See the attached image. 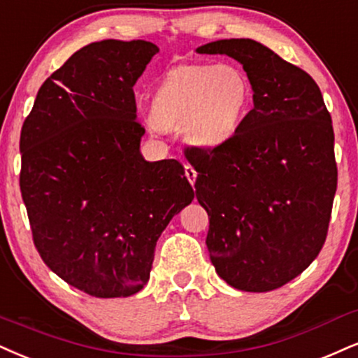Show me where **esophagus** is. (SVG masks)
I'll return each instance as SVG.
<instances>
[{"instance_id":"obj_1","label":"esophagus","mask_w":358,"mask_h":358,"mask_svg":"<svg viewBox=\"0 0 358 358\" xmlns=\"http://www.w3.org/2000/svg\"><path fill=\"white\" fill-rule=\"evenodd\" d=\"M184 172H186V178H187L189 182H191V186H194V184H196V178H197L196 169H194L192 166L187 164L186 167H184Z\"/></svg>"}]
</instances>
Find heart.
<instances>
[{
	"label": "heart",
	"mask_w": 358,
	"mask_h": 358,
	"mask_svg": "<svg viewBox=\"0 0 358 358\" xmlns=\"http://www.w3.org/2000/svg\"><path fill=\"white\" fill-rule=\"evenodd\" d=\"M249 79L229 63L182 64L171 69L154 91L151 121L156 131L174 129L197 149L227 144L244 121Z\"/></svg>",
	"instance_id": "obj_1"
}]
</instances>
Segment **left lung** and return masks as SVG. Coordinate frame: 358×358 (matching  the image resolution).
I'll return each instance as SVG.
<instances>
[{
    "label": "left lung",
    "instance_id": "left-lung-1",
    "mask_svg": "<svg viewBox=\"0 0 358 358\" xmlns=\"http://www.w3.org/2000/svg\"><path fill=\"white\" fill-rule=\"evenodd\" d=\"M197 52L239 61L254 91L236 136L189 157L209 214L210 262L234 289L268 292L301 275L327 237L337 191L332 119L314 79L254 39Z\"/></svg>",
    "mask_w": 358,
    "mask_h": 358
}]
</instances>
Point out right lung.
Masks as SVG:
<instances>
[{
	"mask_svg": "<svg viewBox=\"0 0 358 358\" xmlns=\"http://www.w3.org/2000/svg\"><path fill=\"white\" fill-rule=\"evenodd\" d=\"M156 44L91 43L39 87L20 138L33 241L56 275L92 297H129L148 284L156 242L194 199L176 159L141 154L132 86Z\"/></svg>",
	"mask_w": 358,
	"mask_h": 358,
	"instance_id": "add662e5",
	"label": "right lung"
}]
</instances>
